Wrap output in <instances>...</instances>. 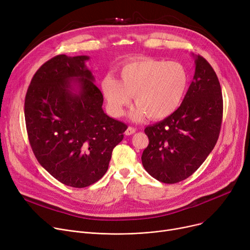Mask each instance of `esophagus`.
I'll list each match as a JSON object with an SVG mask.
<instances>
[{"label":"esophagus","instance_id":"1","mask_svg":"<svg viewBox=\"0 0 250 250\" xmlns=\"http://www.w3.org/2000/svg\"><path fill=\"white\" fill-rule=\"evenodd\" d=\"M136 128L135 127H133V126H128L126 129H125V136H130V135H133V134H135L136 133Z\"/></svg>","mask_w":250,"mask_h":250}]
</instances>
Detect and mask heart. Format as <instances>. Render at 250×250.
Returning <instances> with one entry per match:
<instances>
[{"label":"heart","mask_w":250,"mask_h":250,"mask_svg":"<svg viewBox=\"0 0 250 250\" xmlns=\"http://www.w3.org/2000/svg\"><path fill=\"white\" fill-rule=\"evenodd\" d=\"M189 81V73L182 63L146 58L124 65L121 81L112 76L105 77L101 89L114 115L124 114L134 96L137 107L130 113L134 122L145 116L160 121L179 108Z\"/></svg>","instance_id":"b5f03b06"}]
</instances>
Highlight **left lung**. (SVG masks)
I'll use <instances>...</instances> for the list:
<instances>
[{
  "label": "left lung",
  "instance_id": "left-lung-1",
  "mask_svg": "<svg viewBox=\"0 0 250 250\" xmlns=\"http://www.w3.org/2000/svg\"><path fill=\"white\" fill-rule=\"evenodd\" d=\"M195 72L179 108L162 122L149 125V145L142 163L164 183H176L194 173L218 141L223 97L218 77L206 59L195 57Z\"/></svg>",
  "mask_w": 250,
  "mask_h": 250
}]
</instances>
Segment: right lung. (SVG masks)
Masks as SVG:
<instances>
[{
    "label": "right lung",
    "instance_id": "add662e5",
    "mask_svg": "<svg viewBox=\"0 0 250 250\" xmlns=\"http://www.w3.org/2000/svg\"><path fill=\"white\" fill-rule=\"evenodd\" d=\"M88 60L59 55L44 62L34 74L24 103L37 161L60 182L78 188L106 173L112 150L127 127L104 113L103 95L85 65Z\"/></svg>",
    "mask_w": 250,
    "mask_h": 250
}]
</instances>
